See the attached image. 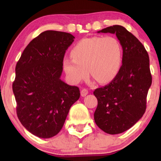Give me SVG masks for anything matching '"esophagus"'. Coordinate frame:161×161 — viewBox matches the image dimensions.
Here are the masks:
<instances>
[{
	"instance_id": "34e87169",
	"label": "esophagus",
	"mask_w": 161,
	"mask_h": 161,
	"mask_svg": "<svg viewBox=\"0 0 161 161\" xmlns=\"http://www.w3.org/2000/svg\"><path fill=\"white\" fill-rule=\"evenodd\" d=\"M88 91L86 89V88H83L82 90H81V96L82 97H85V96H86L88 95Z\"/></svg>"
}]
</instances>
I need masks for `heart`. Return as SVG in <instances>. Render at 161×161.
Here are the masks:
<instances>
[{
    "label": "heart",
    "instance_id": "obj_1",
    "mask_svg": "<svg viewBox=\"0 0 161 161\" xmlns=\"http://www.w3.org/2000/svg\"><path fill=\"white\" fill-rule=\"evenodd\" d=\"M71 57L64 60L70 81L78 84L89 73L97 82L104 84L115 78L120 69L123 49L114 37L95 36L79 41L71 50Z\"/></svg>",
    "mask_w": 161,
    "mask_h": 161
}]
</instances>
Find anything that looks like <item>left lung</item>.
<instances>
[{
    "instance_id": "8db88e82",
    "label": "left lung",
    "mask_w": 161,
    "mask_h": 161,
    "mask_svg": "<svg viewBox=\"0 0 161 161\" xmlns=\"http://www.w3.org/2000/svg\"><path fill=\"white\" fill-rule=\"evenodd\" d=\"M97 32L116 35L123 48V64L111 82L94 92L97 99L94 119L106 133L119 134L133 126L145 112L152 82L148 53L138 38L122 25Z\"/></svg>"
}]
</instances>
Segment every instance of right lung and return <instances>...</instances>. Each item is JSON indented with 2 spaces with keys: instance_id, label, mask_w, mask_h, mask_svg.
Listing matches in <instances>:
<instances>
[{
  "instance_id": "right-lung-1",
  "label": "right lung",
  "mask_w": 161,
  "mask_h": 161,
  "mask_svg": "<svg viewBox=\"0 0 161 161\" xmlns=\"http://www.w3.org/2000/svg\"><path fill=\"white\" fill-rule=\"evenodd\" d=\"M74 38L67 32H43L31 41L16 64L13 83L16 114L22 125L39 138L58 134L80 97L78 87L60 79L64 54Z\"/></svg>"
}]
</instances>
